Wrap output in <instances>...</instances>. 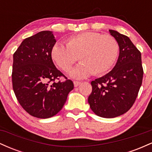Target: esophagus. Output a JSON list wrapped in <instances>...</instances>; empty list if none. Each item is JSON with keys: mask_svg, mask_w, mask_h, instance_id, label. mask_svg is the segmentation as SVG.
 I'll list each match as a JSON object with an SVG mask.
<instances>
[{"mask_svg": "<svg viewBox=\"0 0 152 152\" xmlns=\"http://www.w3.org/2000/svg\"><path fill=\"white\" fill-rule=\"evenodd\" d=\"M81 82L80 81H74V86L75 87H77L78 86H79L80 84H81Z\"/></svg>", "mask_w": 152, "mask_h": 152, "instance_id": "1", "label": "esophagus"}]
</instances>
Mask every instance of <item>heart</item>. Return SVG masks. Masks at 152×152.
<instances>
[{"label":"heart","instance_id":"obj_1","mask_svg":"<svg viewBox=\"0 0 152 152\" xmlns=\"http://www.w3.org/2000/svg\"><path fill=\"white\" fill-rule=\"evenodd\" d=\"M119 53V44L114 36L96 32H83L69 37L66 46L56 43L51 58L63 71H69L79 59L81 63L71 71L73 78L81 79L93 74L102 76L111 70Z\"/></svg>","mask_w":152,"mask_h":152}]
</instances>
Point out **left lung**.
I'll list each match as a JSON object with an SVG mask.
<instances>
[{
  "label": "left lung",
  "mask_w": 152,
  "mask_h": 152,
  "mask_svg": "<svg viewBox=\"0 0 152 152\" xmlns=\"http://www.w3.org/2000/svg\"><path fill=\"white\" fill-rule=\"evenodd\" d=\"M119 44V56L110 72L91 81L88 96L90 108L97 116L114 118L125 114L133 106L142 83L141 52L126 36L109 30Z\"/></svg>",
  "instance_id": "8db88e82"
}]
</instances>
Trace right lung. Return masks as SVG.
<instances>
[{
  "mask_svg": "<svg viewBox=\"0 0 152 152\" xmlns=\"http://www.w3.org/2000/svg\"><path fill=\"white\" fill-rule=\"evenodd\" d=\"M56 42L52 31H41L25 38L13 54V91L20 106L34 117L48 118L58 114L74 88L73 81L52 60L50 52ZM61 76L66 81L56 82Z\"/></svg>",
  "mask_w": 152,
  "mask_h": 152,
  "instance_id": "1",
  "label": "right lung"
}]
</instances>
